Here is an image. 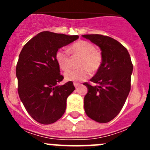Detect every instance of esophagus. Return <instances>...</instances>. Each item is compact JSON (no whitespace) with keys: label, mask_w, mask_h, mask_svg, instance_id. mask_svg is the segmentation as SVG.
<instances>
[{"label":"esophagus","mask_w":150,"mask_h":150,"mask_svg":"<svg viewBox=\"0 0 150 150\" xmlns=\"http://www.w3.org/2000/svg\"><path fill=\"white\" fill-rule=\"evenodd\" d=\"M80 83H74V86L75 87H76V88H77V87H79V86H80Z\"/></svg>","instance_id":"34e87169"}]
</instances>
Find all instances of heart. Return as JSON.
Returning <instances> with one entry per match:
<instances>
[{
  "label": "heart",
  "mask_w": 150,
  "mask_h": 150,
  "mask_svg": "<svg viewBox=\"0 0 150 150\" xmlns=\"http://www.w3.org/2000/svg\"><path fill=\"white\" fill-rule=\"evenodd\" d=\"M70 51L74 55L81 56L79 62V68L71 69L64 73V78L68 81H83L88 77L90 71L95 72L100 68L102 63V55L96 50L95 46L90 42L79 40L73 43ZM55 60L62 70L67 71L71 66L69 54L64 49H59L55 53Z\"/></svg>",
  "instance_id": "1"
}]
</instances>
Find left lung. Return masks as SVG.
I'll return each instance as SVG.
<instances>
[{"instance_id": "8db88e82", "label": "left lung", "mask_w": 150, "mask_h": 150, "mask_svg": "<svg viewBox=\"0 0 150 150\" xmlns=\"http://www.w3.org/2000/svg\"><path fill=\"white\" fill-rule=\"evenodd\" d=\"M83 37L98 46L102 55L101 65L90 79L97 85L84 83L88 89L85 112L98 122H108L120 113L129 94L133 64L127 49L113 38L100 34Z\"/></svg>"}]
</instances>
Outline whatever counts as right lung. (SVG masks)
<instances>
[{
  "instance_id": "obj_1",
  "label": "right lung",
  "mask_w": 150,
  "mask_h": 150,
  "mask_svg": "<svg viewBox=\"0 0 150 150\" xmlns=\"http://www.w3.org/2000/svg\"><path fill=\"white\" fill-rule=\"evenodd\" d=\"M78 38L43 31L31 38L19 54L16 71L18 95L29 115L40 124L59 120L65 112L67 97L75 90L71 81L58 85L64 77L55 53Z\"/></svg>"
}]
</instances>
